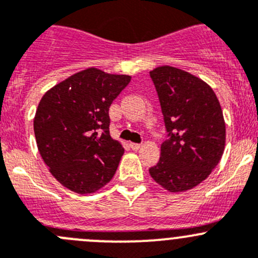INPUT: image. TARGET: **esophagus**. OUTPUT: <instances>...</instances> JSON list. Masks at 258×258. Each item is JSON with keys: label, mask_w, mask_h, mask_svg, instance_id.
I'll return each instance as SVG.
<instances>
[{"label": "esophagus", "mask_w": 258, "mask_h": 258, "mask_svg": "<svg viewBox=\"0 0 258 258\" xmlns=\"http://www.w3.org/2000/svg\"><path fill=\"white\" fill-rule=\"evenodd\" d=\"M129 147H131L133 151H139V149L142 148L141 144H137V143H131V144H129Z\"/></svg>", "instance_id": "obj_1"}]
</instances>
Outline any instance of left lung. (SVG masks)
<instances>
[{"label": "left lung", "instance_id": "left-lung-1", "mask_svg": "<svg viewBox=\"0 0 258 258\" xmlns=\"http://www.w3.org/2000/svg\"><path fill=\"white\" fill-rule=\"evenodd\" d=\"M149 75L170 136L149 173L170 192L191 190L208 178L224 153L225 121L219 100L207 82L180 68L161 66Z\"/></svg>", "mask_w": 258, "mask_h": 258}]
</instances>
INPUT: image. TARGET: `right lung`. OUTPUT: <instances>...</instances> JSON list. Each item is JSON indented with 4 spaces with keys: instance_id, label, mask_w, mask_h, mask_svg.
Wrapping results in <instances>:
<instances>
[{
    "instance_id": "add662e5",
    "label": "right lung",
    "mask_w": 258,
    "mask_h": 258,
    "mask_svg": "<svg viewBox=\"0 0 258 258\" xmlns=\"http://www.w3.org/2000/svg\"><path fill=\"white\" fill-rule=\"evenodd\" d=\"M131 80L91 67L41 97L34 117L36 146L54 178L68 190L96 192L116 172L124 148L110 137L109 109Z\"/></svg>"
}]
</instances>
